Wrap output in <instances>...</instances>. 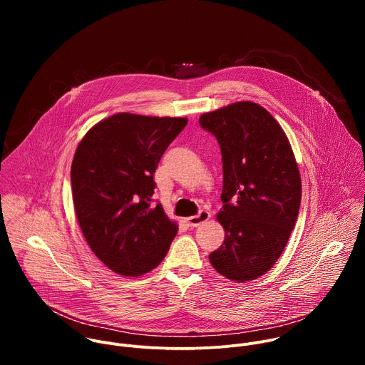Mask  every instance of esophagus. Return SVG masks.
Segmentation results:
<instances>
[{"label":"esophagus","instance_id":"obj_1","mask_svg":"<svg viewBox=\"0 0 365 365\" xmlns=\"http://www.w3.org/2000/svg\"><path fill=\"white\" fill-rule=\"evenodd\" d=\"M210 218H211V214L207 212V211H205V210H202V211H199V214L186 218V222H187V225H190V227H197V225L206 222Z\"/></svg>","mask_w":365,"mask_h":365}]
</instances>
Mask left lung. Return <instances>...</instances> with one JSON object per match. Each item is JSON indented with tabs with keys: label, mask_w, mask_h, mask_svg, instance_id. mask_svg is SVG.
I'll return each instance as SVG.
<instances>
[{
	"label": "left lung",
	"mask_w": 365,
	"mask_h": 365,
	"mask_svg": "<svg viewBox=\"0 0 365 365\" xmlns=\"http://www.w3.org/2000/svg\"><path fill=\"white\" fill-rule=\"evenodd\" d=\"M222 153L221 248L212 267L232 282H250L280 258L294 228L302 180L289 138L274 117L251 101L230 103L199 117Z\"/></svg>",
	"instance_id": "1"
}]
</instances>
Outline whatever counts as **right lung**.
Returning <instances> with one entry per match:
<instances>
[{"instance_id": "add662e5", "label": "right lung", "mask_w": 365, "mask_h": 365, "mask_svg": "<svg viewBox=\"0 0 365 365\" xmlns=\"http://www.w3.org/2000/svg\"><path fill=\"white\" fill-rule=\"evenodd\" d=\"M187 118L118 113L81 140L71 168L72 196L82 234L93 254L120 276L158 267L178 224L153 205V175Z\"/></svg>"}]
</instances>
